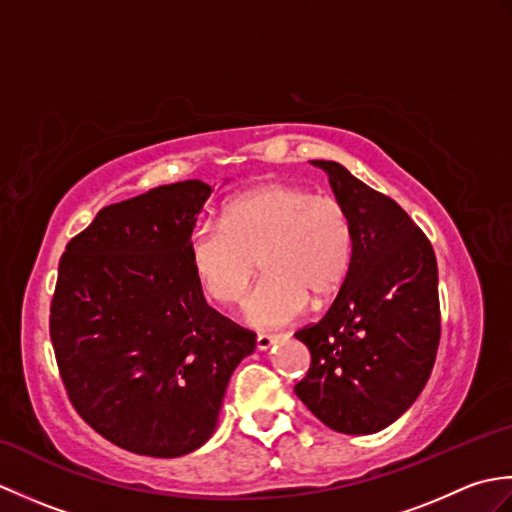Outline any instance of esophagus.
Here are the masks:
<instances>
[{
  "instance_id": "34e87169",
  "label": "esophagus",
  "mask_w": 512,
  "mask_h": 512,
  "mask_svg": "<svg viewBox=\"0 0 512 512\" xmlns=\"http://www.w3.org/2000/svg\"><path fill=\"white\" fill-rule=\"evenodd\" d=\"M275 341H277V339H275L273 334H257L255 345H257L259 352H266V350H270V347H273Z\"/></svg>"
}]
</instances>
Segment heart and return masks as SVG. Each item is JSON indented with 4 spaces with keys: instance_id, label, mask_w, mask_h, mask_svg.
I'll return each mask as SVG.
<instances>
[{
    "instance_id": "heart-1",
    "label": "heart",
    "mask_w": 512,
    "mask_h": 512,
    "mask_svg": "<svg viewBox=\"0 0 512 512\" xmlns=\"http://www.w3.org/2000/svg\"><path fill=\"white\" fill-rule=\"evenodd\" d=\"M202 292L220 306L244 297L257 273L264 279L244 312L259 328L299 319L314 303L339 295L354 264V224L334 195L292 182H268L224 206L220 224H198L187 242Z\"/></svg>"
}]
</instances>
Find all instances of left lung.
I'll return each instance as SVG.
<instances>
[{
    "label": "left lung",
    "instance_id": "8db88e82",
    "mask_svg": "<svg viewBox=\"0 0 512 512\" xmlns=\"http://www.w3.org/2000/svg\"><path fill=\"white\" fill-rule=\"evenodd\" d=\"M330 176L354 224V264L319 323L295 336L312 363L295 394L325 427L367 436L389 427L427 385L440 343L438 262L431 242L387 195L339 162Z\"/></svg>",
    "mask_w": 512,
    "mask_h": 512
}]
</instances>
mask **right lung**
<instances>
[{"mask_svg":"<svg viewBox=\"0 0 512 512\" xmlns=\"http://www.w3.org/2000/svg\"><path fill=\"white\" fill-rule=\"evenodd\" d=\"M211 187L162 184L96 213L70 239L50 339L79 416L116 447L180 458L213 436L255 332L206 303L187 242Z\"/></svg>","mask_w":512,"mask_h":512,"instance_id":"obj_1","label":"right lung"}]
</instances>
